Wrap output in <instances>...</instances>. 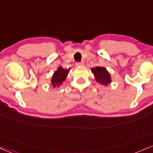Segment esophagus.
I'll return each instance as SVG.
<instances>
[{
	"label": "esophagus",
	"instance_id": "esophagus-1",
	"mask_svg": "<svg viewBox=\"0 0 153 153\" xmlns=\"http://www.w3.org/2000/svg\"><path fill=\"white\" fill-rule=\"evenodd\" d=\"M84 65V63L82 62H77L76 63H75V65L77 66V67H78V66H82Z\"/></svg>",
	"mask_w": 153,
	"mask_h": 153
}]
</instances>
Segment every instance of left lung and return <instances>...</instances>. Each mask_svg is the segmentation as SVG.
I'll return each instance as SVG.
<instances>
[{
	"mask_svg": "<svg viewBox=\"0 0 153 153\" xmlns=\"http://www.w3.org/2000/svg\"><path fill=\"white\" fill-rule=\"evenodd\" d=\"M92 73L94 74L95 80L99 83L108 85L111 82V78L110 73L106 68L102 67H96L91 69Z\"/></svg>",
	"mask_w": 153,
	"mask_h": 153,
	"instance_id": "1",
	"label": "left lung"
}]
</instances>
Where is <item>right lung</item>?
<instances>
[{"mask_svg":"<svg viewBox=\"0 0 153 153\" xmlns=\"http://www.w3.org/2000/svg\"><path fill=\"white\" fill-rule=\"evenodd\" d=\"M69 71L70 69L68 70L62 68L61 66L58 68V70L54 73L52 79H51V84H52L53 88L58 87L62 84V82L65 80L66 77L68 74Z\"/></svg>","mask_w":153,"mask_h":153,"instance_id":"1","label":"right lung"}]
</instances>
